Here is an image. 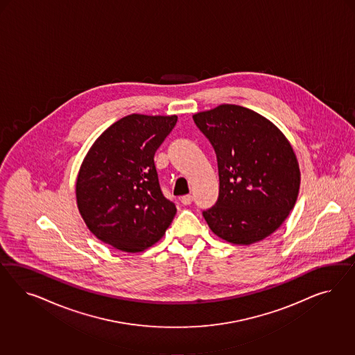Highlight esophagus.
Instances as JSON below:
<instances>
[{
	"label": "esophagus",
	"instance_id": "34e87169",
	"mask_svg": "<svg viewBox=\"0 0 355 355\" xmlns=\"http://www.w3.org/2000/svg\"><path fill=\"white\" fill-rule=\"evenodd\" d=\"M180 200H181L183 205H191L193 203V196L191 195H184V196L180 198Z\"/></svg>",
	"mask_w": 355,
	"mask_h": 355
}]
</instances>
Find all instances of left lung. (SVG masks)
Masks as SVG:
<instances>
[{
    "label": "left lung",
    "instance_id": "1",
    "mask_svg": "<svg viewBox=\"0 0 355 355\" xmlns=\"http://www.w3.org/2000/svg\"><path fill=\"white\" fill-rule=\"evenodd\" d=\"M193 119L218 166V199L203 211L207 224L234 245L270 236L300 193L301 172L289 140L266 117L239 105L223 104Z\"/></svg>",
    "mask_w": 355,
    "mask_h": 355
}]
</instances>
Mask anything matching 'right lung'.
Listing matches in <instances>:
<instances>
[{
	"instance_id": "right-lung-1",
	"label": "right lung",
	"mask_w": 355,
	"mask_h": 355,
	"mask_svg": "<svg viewBox=\"0 0 355 355\" xmlns=\"http://www.w3.org/2000/svg\"><path fill=\"white\" fill-rule=\"evenodd\" d=\"M177 116L130 114L109 126L88 150L76 178V205L100 241L126 252L150 248L177 208L162 193L155 152Z\"/></svg>"
}]
</instances>
